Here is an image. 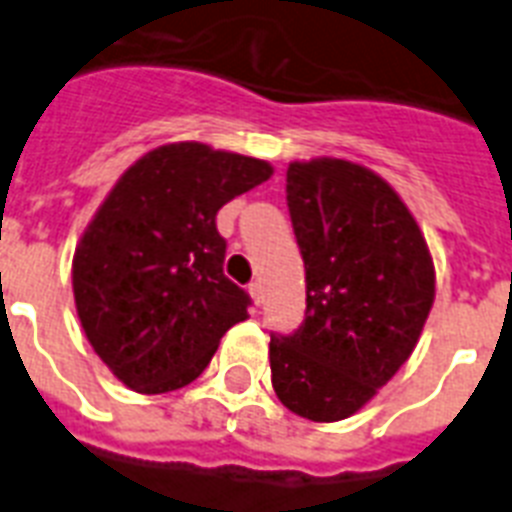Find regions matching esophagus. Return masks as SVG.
Returning a JSON list of instances; mask_svg holds the SVG:
<instances>
[{"instance_id": "obj_1", "label": "esophagus", "mask_w": 512, "mask_h": 512, "mask_svg": "<svg viewBox=\"0 0 512 512\" xmlns=\"http://www.w3.org/2000/svg\"><path fill=\"white\" fill-rule=\"evenodd\" d=\"M249 295H252V300H255V305H260L263 303V281L260 279H255L252 281V284H249Z\"/></svg>"}]
</instances>
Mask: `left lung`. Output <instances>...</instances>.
Masks as SVG:
<instances>
[{
  "mask_svg": "<svg viewBox=\"0 0 512 512\" xmlns=\"http://www.w3.org/2000/svg\"><path fill=\"white\" fill-rule=\"evenodd\" d=\"M287 207L305 319L271 335L273 390L305 420H345L412 356L436 297L433 260L404 201L361 164H289Z\"/></svg>",
  "mask_w": 512,
  "mask_h": 512,
  "instance_id": "left-lung-1",
  "label": "left lung"
}]
</instances>
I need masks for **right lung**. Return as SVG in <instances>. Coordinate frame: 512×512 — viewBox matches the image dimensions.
<instances>
[{"mask_svg": "<svg viewBox=\"0 0 512 512\" xmlns=\"http://www.w3.org/2000/svg\"><path fill=\"white\" fill-rule=\"evenodd\" d=\"M273 175L204 143L154 148L119 177L74 255V300L103 364L138 393L199 377L249 295L223 273V204Z\"/></svg>", "mask_w": 512, "mask_h": 512, "instance_id": "obj_1", "label": "right lung"}]
</instances>
